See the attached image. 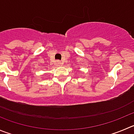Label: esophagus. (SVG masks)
Masks as SVG:
<instances>
[{"instance_id":"1","label":"esophagus","mask_w":134,"mask_h":134,"mask_svg":"<svg viewBox=\"0 0 134 134\" xmlns=\"http://www.w3.org/2000/svg\"><path fill=\"white\" fill-rule=\"evenodd\" d=\"M56 64H57V65H58V66L62 65V63H61V62L60 61H56Z\"/></svg>"}]
</instances>
